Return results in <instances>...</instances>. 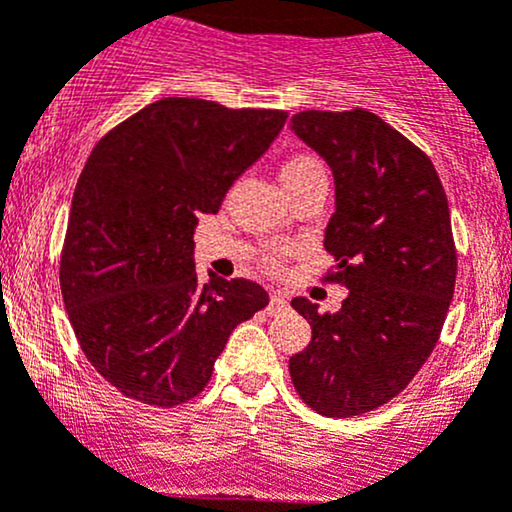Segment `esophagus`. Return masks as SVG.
<instances>
[{"instance_id":"obj_1","label":"esophagus","mask_w":512,"mask_h":512,"mask_svg":"<svg viewBox=\"0 0 512 512\" xmlns=\"http://www.w3.org/2000/svg\"><path fill=\"white\" fill-rule=\"evenodd\" d=\"M286 308V299L282 294H277V291H274L272 296H269V306H267V313L269 316H274V313H279V311H284Z\"/></svg>"}]
</instances>
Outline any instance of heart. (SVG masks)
I'll list each match as a JSON object with an SVG mask.
<instances>
[{"instance_id": "b5f03b06", "label": "heart", "mask_w": 512, "mask_h": 512, "mask_svg": "<svg viewBox=\"0 0 512 512\" xmlns=\"http://www.w3.org/2000/svg\"><path fill=\"white\" fill-rule=\"evenodd\" d=\"M320 179H323V182H328V174H325L323 162L313 155H306V153L291 155L289 160L282 165V182H284L286 192H291V189H299V187H303V184L320 182ZM262 262H265V267H269V269H277L279 255L277 252L269 250L262 255Z\"/></svg>"}]
</instances>
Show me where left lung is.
<instances>
[{
	"mask_svg": "<svg viewBox=\"0 0 512 512\" xmlns=\"http://www.w3.org/2000/svg\"><path fill=\"white\" fill-rule=\"evenodd\" d=\"M291 131L333 170L325 279L350 294L338 313L291 301L313 335L289 374L306 406L350 418L398 396L435 350L457 279L447 194L430 157L372 111H299Z\"/></svg>",
	"mask_w": 512,
	"mask_h": 512,
	"instance_id": "1",
	"label": "left lung"
}]
</instances>
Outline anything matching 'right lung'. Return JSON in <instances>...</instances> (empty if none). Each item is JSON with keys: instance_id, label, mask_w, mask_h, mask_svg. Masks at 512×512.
<instances>
[{"instance_id": "1", "label": "right lung", "mask_w": 512, "mask_h": 512, "mask_svg": "<svg viewBox=\"0 0 512 512\" xmlns=\"http://www.w3.org/2000/svg\"><path fill=\"white\" fill-rule=\"evenodd\" d=\"M286 111L153 101L111 128L77 179L60 289L84 357L133 401L172 408L209 384L235 325L269 303L250 279L201 286L194 228L265 155Z\"/></svg>"}]
</instances>
